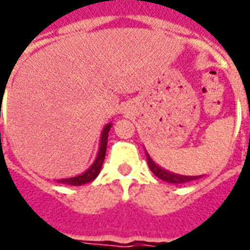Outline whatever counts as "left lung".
<instances>
[{
    "mask_svg": "<svg viewBox=\"0 0 250 250\" xmlns=\"http://www.w3.org/2000/svg\"><path fill=\"white\" fill-rule=\"evenodd\" d=\"M146 161H148V166L150 168L153 174L156 175L157 178L162 179L167 183H172V184H182V183H188L192 182V180H196L200 176H186V175H179L174 174V172H170V171L165 170L162 167H160L158 165H156V162L150 158L148 153H146Z\"/></svg>",
    "mask_w": 250,
    "mask_h": 250,
    "instance_id": "left-lung-1",
    "label": "left lung"
}]
</instances>
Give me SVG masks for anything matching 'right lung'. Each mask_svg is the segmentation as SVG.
<instances>
[{
  "instance_id": "right-lung-1",
  "label": "right lung",
  "mask_w": 250,
  "mask_h": 250,
  "mask_svg": "<svg viewBox=\"0 0 250 250\" xmlns=\"http://www.w3.org/2000/svg\"><path fill=\"white\" fill-rule=\"evenodd\" d=\"M110 128H111V123L106 125L104 131H102L101 141H100V149H98V154L96 157V161L93 162V165L82 175H78V176H74V178L61 179V180H57V182L62 183V184H67V186H83L85 183L92 182V180L97 178V175L101 171L104 160H105L106 146H107V136H109Z\"/></svg>"
}]
</instances>
